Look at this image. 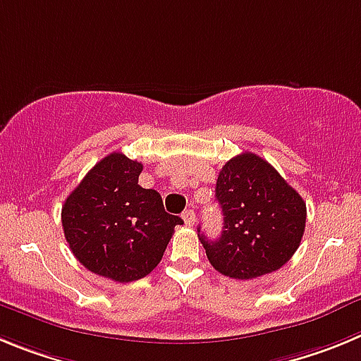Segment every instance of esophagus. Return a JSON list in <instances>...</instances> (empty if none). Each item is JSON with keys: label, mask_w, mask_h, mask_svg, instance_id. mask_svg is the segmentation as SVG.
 Masks as SVG:
<instances>
[{"label": "esophagus", "mask_w": 361, "mask_h": 361, "mask_svg": "<svg viewBox=\"0 0 361 361\" xmlns=\"http://www.w3.org/2000/svg\"><path fill=\"white\" fill-rule=\"evenodd\" d=\"M181 217H183L185 225L187 226H192L194 223H196V214H194V210H185V212L181 214Z\"/></svg>", "instance_id": "1"}]
</instances>
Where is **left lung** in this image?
Listing matches in <instances>:
<instances>
[{
  "mask_svg": "<svg viewBox=\"0 0 361 361\" xmlns=\"http://www.w3.org/2000/svg\"><path fill=\"white\" fill-rule=\"evenodd\" d=\"M223 210L217 241L200 239L210 264L232 279L271 274L293 257L306 228V201L253 152L226 161L216 183Z\"/></svg>",
  "mask_w": 361,
  "mask_h": 361,
  "instance_id": "8db88e82",
  "label": "left lung"
}]
</instances>
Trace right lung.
<instances>
[{"instance_id": "1", "label": "right lung", "mask_w": 361, "mask_h": 361, "mask_svg": "<svg viewBox=\"0 0 361 361\" xmlns=\"http://www.w3.org/2000/svg\"><path fill=\"white\" fill-rule=\"evenodd\" d=\"M144 165L122 152L99 161L63 204L64 237L77 261L115 282L145 277L164 257L181 217L138 185Z\"/></svg>"}]
</instances>
